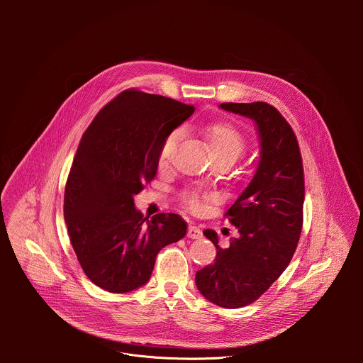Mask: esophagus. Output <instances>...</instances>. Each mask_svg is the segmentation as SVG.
<instances>
[{"label":"esophagus","instance_id":"34e87169","mask_svg":"<svg viewBox=\"0 0 363 363\" xmlns=\"http://www.w3.org/2000/svg\"><path fill=\"white\" fill-rule=\"evenodd\" d=\"M189 238H192V240H196V238H201L202 237V231L196 227V225H189L188 227V234H186Z\"/></svg>","mask_w":363,"mask_h":363}]
</instances>
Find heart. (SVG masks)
Listing matches in <instances>:
<instances>
[{"instance_id": "b5f03b06", "label": "heart", "mask_w": 363, "mask_h": 363, "mask_svg": "<svg viewBox=\"0 0 363 363\" xmlns=\"http://www.w3.org/2000/svg\"><path fill=\"white\" fill-rule=\"evenodd\" d=\"M201 132L205 136L206 142H208V146L211 149V153H213L216 161L217 160H228V161L234 162L245 149L244 135L235 125H233L230 122L218 121V122L206 123L202 126ZM179 139H181L179 129L172 130L165 138V140L161 146V150H160V162L162 165L171 160ZM184 201L186 202L189 208L196 210L201 205V195L198 191H189V192L184 194Z\"/></svg>"}]
</instances>
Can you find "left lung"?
<instances>
[{
	"instance_id": "obj_1",
	"label": "left lung",
	"mask_w": 363,
	"mask_h": 363,
	"mask_svg": "<svg viewBox=\"0 0 363 363\" xmlns=\"http://www.w3.org/2000/svg\"><path fill=\"white\" fill-rule=\"evenodd\" d=\"M220 108L254 121L262 155L252 179L225 213L237 237L221 248L216 231H203L217 257L196 272L195 284L211 303L237 308L257 300L287 269L303 227L304 175L296 135L276 108L264 101Z\"/></svg>"
}]
</instances>
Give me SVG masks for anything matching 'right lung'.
Masks as SVG:
<instances>
[{
  "instance_id": "add662e5",
  "label": "right lung",
  "mask_w": 363,
  "mask_h": 363,
  "mask_svg": "<svg viewBox=\"0 0 363 363\" xmlns=\"http://www.w3.org/2000/svg\"><path fill=\"white\" fill-rule=\"evenodd\" d=\"M194 111L129 89L84 132L66 182L65 221L84 274L100 289L128 293L146 284L158 252L186 234L178 214L147 220L133 196L157 175L165 138Z\"/></svg>"
}]
</instances>
